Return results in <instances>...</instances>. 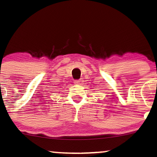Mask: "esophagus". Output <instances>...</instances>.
I'll return each instance as SVG.
<instances>
[{"label": "esophagus", "instance_id": "1", "mask_svg": "<svg viewBox=\"0 0 157 157\" xmlns=\"http://www.w3.org/2000/svg\"><path fill=\"white\" fill-rule=\"evenodd\" d=\"M83 82V81L82 80V79H78V80H75L74 81L75 84H78V85L82 84Z\"/></svg>", "mask_w": 157, "mask_h": 157}]
</instances>
